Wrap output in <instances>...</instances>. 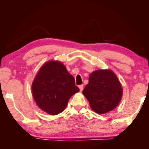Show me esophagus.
Returning <instances> with one entry per match:
<instances>
[{
	"mask_svg": "<svg viewBox=\"0 0 149 149\" xmlns=\"http://www.w3.org/2000/svg\"><path fill=\"white\" fill-rule=\"evenodd\" d=\"M79 88L80 91L81 92L82 91H83V89H84V86H83V85H79Z\"/></svg>",
	"mask_w": 149,
	"mask_h": 149,
	"instance_id": "esophagus-1",
	"label": "esophagus"
}]
</instances>
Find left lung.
Wrapping results in <instances>:
<instances>
[{
  "label": "left lung",
  "mask_w": 149,
  "mask_h": 149,
  "mask_svg": "<svg viewBox=\"0 0 149 149\" xmlns=\"http://www.w3.org/2000/svg\"><path fill=\"white\" fill-rule=\"evenodd\" d=\"M122 93L120 82L110 70H99L91 73L89 84L83 91L91 109L100 114L114 110L120 102Z\"/></svg>",
  "instance_id": "8db88e82"
}]
</instances>
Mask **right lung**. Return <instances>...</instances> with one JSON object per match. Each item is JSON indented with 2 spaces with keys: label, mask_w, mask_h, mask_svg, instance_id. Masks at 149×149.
<instances>
[{
  "label": "right lung",
  "mask_w": 149,
  "mask_h": 149,
  "mask_svg": "<svg viewBox=\"0 0 149 149\" xmlns=\"http://www.w3.org/2000/svg\"><path fill=\"white\" fill-rule=\"evenodd\" d=\"M31 90L37 106L49 114L56 115L64 111L70 98L79 89L62 63L49 61L37 73Z\"/></svg>",
  "instance_id": "obj_1"
}]
</instances>
